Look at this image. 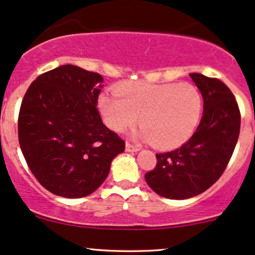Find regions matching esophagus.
Segmentation results:
<instances>
[{
    "label": "esophagus",
    "instance_id": "1",
    "mask_svg": "<svg viewBox=\"0 0 255 255\" xmlns=\"http://www.w3.org/2000/svg\"><path fill=\"white\" fill-rule=\"evenodd\" d=\"M139 150H140L139 146L130 144V142H126V151H128V152H136V151H139Z\"/></svg>",
    "mask_w": 255,
    "mask_h": 255
}]
</instances>
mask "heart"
<instances>
[{"label": "heart", "mask_w": 255, "mask_h": 255, "mask_svg": "<svg viewBox=\"0 0 255 255\" xmlns=\"http://www.w3.org/2000/svg\"><path fill=\"white\" fill-rule=\"evenodd\" d=\"M203 96L192 84L126 83L99 97L105 125L118 133L139 119L141 137L158 148L184 144L197 129L203 114Z\"/></svg>", "instance_id": "b5f03b06"}]
</instances>
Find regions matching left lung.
<instances>
[{"instance_id": "1", "label": "left lung", "mask_w": 255, "mask_h": 255, "mask_svg": "<svg viewBox=\"0 0 255 255\" xmlns=\"http://www.w3.org/2000/svg\"><path fill=\"white\" fill-rule=\"evenodd\" d=\"M189 77L204 99L200 124L181 147L157 153L156 168L145 175L152 191L177 200L200 194L222 176L235 150L241 125L238 102L223 81L199 73Z\"/></svg>"}]
</instances>
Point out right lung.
<instances>
[{
	"mask_svg": "<svg viewBox=\"0 0 255 255\" xmlns=\"http://www.w3.org/2000/svg\"><path fill=\"white\" fill-rule=\"evenodd\" d=\"M102 83L98 73L64 64L40 74L26 91L17 120L20 148L38 182L52 194H91L125 151V140L99 115Z\"/></svg>",
	"mask_w": 255,
	"mask_h": 255,
	"instance_id": "add662e5",
	"label": "right lung"
}]
</instances>
